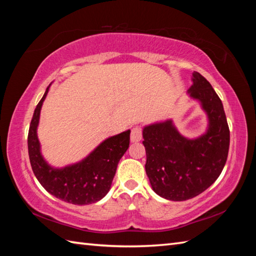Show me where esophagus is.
I'll return each mask as SVG.
<instances>
[{"instance_id": "1", "label": "esophagus", "mask_w": 256, "mask_h": 256, "mask_svg": "<svg viewBox=\"0 0 256 256\" xmlns=\"http://www.w3.org/2000/svg\"><path fill=\"white\" fill-rule=\"evenodd\" d=\"M143 138V128L140 125L134 126L131 131V140L132 142H138Z\"/></svg>"}]
</instances>
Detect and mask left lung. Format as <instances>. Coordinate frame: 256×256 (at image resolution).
Masks as SVG:
<instances>
[{"label":"left lung","mask_w":256,"mask_h":256,"mask_svg":"<svg viewBox=\"0 0 256 256\" xmlns=\"http://www.w3.org/2000/svg\"><path fill=\"white\" fill-rule=\"evenodd\" d=\"M192 77L189 92L208 113V132L188 140L172 121L150 125L143 131L145 170L152 188L172 201L192 199L209 188L220 176L229 153L230 130L220 98L204 76L194 72Z\"/></svg>","instance_id":"8db88e82"}]
</instances>
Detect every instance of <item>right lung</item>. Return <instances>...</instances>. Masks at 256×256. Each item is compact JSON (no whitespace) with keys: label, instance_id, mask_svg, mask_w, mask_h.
<instances>
[{"label":"right lung","instance_id":"obj_1","mask_svg":"<svg viewBox=\"0 0 256 256\" xmlns=\"http://www.w3.org/2000/svg\"><path fill=\"white\" fill-rule=\"evenodd\" d=\"M48 89L38 102L30 125L27 145L32 170L42 186L56 198L78 206L96 202L110 190L118 162L128 148L131 131L106 140L78 164L62 170L52 168L42 160L36 134L42 104Z\"/></svg>","mask_w":256,"mask_h":256}]
</instances>
